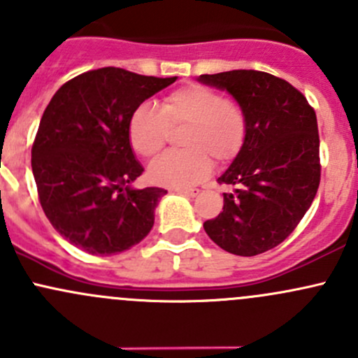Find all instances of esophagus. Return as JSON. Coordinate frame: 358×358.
Masks as SVG:
<instances>
[{
	"label": "esophagus",
	"instance_id": "34e87169",
	"mask_svg": "<svg viewBox=\"0 0 358 358\" xmlns=\"http://www.w3.org/2000/svg\"><path fill=\"white\" fill-rule=\"evenodd\" d=\"M176 192L182 194V196H187V197H194L197 194L196 189H176Z\"/></svg>",
	"mask_w": 358,
	"mask_h": 358
}]
</instances>
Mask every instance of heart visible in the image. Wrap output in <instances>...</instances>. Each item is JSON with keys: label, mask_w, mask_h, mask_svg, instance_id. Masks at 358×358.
<instances>
[{"label": "heart", "mask_w": 358, "mask_h": 358, "mask_svg": "<svg viewBox=\"0 0 358 358\" xmlns=\"http://www.w3.org/2000/svg\"><path fill=\"white\" fill-rule=\"evenodd\" d=\"M185 126L180 143L185 150L159 157L149 169L154 183L183 189L201 182L218 164L232 161L246 140V114L222 93L201 85L169 93L161 109L143 102L129 115L128 138L138 156L152 159L169 136V128Z\"/></svg>", "instance_id": "1"}]
</instances>
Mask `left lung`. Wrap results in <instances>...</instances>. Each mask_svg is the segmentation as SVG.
<instances>
[{
	"label": "left lung",
	"instance_id": "obj_1",
	"mask_svg": "<svg viewBox=\"0 0 358 358\" xmlns=\"http://www.w3.org/2000/svg\"><path fill=\"white\" fill-rule=\"evenodd\" d=\"M197 81L229 92L248 121L243 149L218 178L236 190L223 194V211L204 222V230L225 251L256 256L289 236L319 189L315 110L301 92L268 72L241 69Z\"/></svg>",
	"mask_w": 358,
	"mask_h": 358
}]
</instances>
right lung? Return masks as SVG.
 Listing matches in <instances>:
<instances>
[{
	"mask_svg": "<svg viewBox=\"0 0 358 358\" xmlns=\"http://www.w3.org/2000/svg\"><path fill=\"white\" fill-rule=\"evenodd\" d=\"M119 67L83 72L43 112L32 143V175L53 229L90 255H117L154 225L166 192L133 189L142 175L128 138L131 112L175 83Z\"/></svg>",
	"mask_w": 358,
	"mask_h": 358,
	"instance_id": "1",
	"label": "right lung"
}]
</instances>
